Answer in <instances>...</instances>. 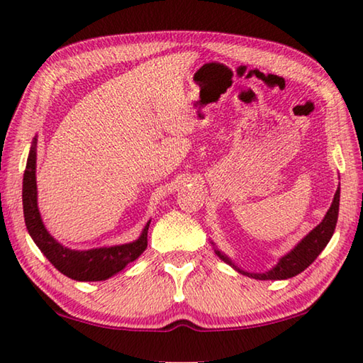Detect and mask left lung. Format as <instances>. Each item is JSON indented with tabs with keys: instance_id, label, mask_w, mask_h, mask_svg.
Here are the masks:
<instances>
[{
	"instance_id": "1",
	"label": "left lung",
	"mask_w": 363,
	"mask_h": 363,
	"mask_svg": "<svg viewBox=\"0 0 363 363\" xmlns=\"http://www.w3.org/2000/svg\"><path fill=\"white\" fill-rule=\"evenodd\" d=\"M338 209H340V187L337 190V194H335L333 203H332L330 209L327 211L324 220H322L319 225L306 236V238H303L301 242H298L294 250H291L287 255L282 257L278 265H276L273 269H269V272H267V273L242 272V269L236 268L225 255L219 252V250H216V254L219 255L223 262H227L228 265H232L233 268L238 269L240 273L246 274V276H252V278H255V279L276 281V279L294 278V276L301 273L303 269H306L309 265H311V263L318 259V255L322 252V250H324L327 242L330 241L332 235L335 232V227H337Z\"/></svg>"
}]
</instances>
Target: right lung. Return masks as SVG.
Wrapping results in <instances>:
<instances>
[{
    "mask_svg": "<svg viewBox=\"0 0 363 363\" xmlns=\"http://www.w3.org/2000/svg\"><path fill=\"white\" fill-rule=\"evenodd\" d=\"M36 140L33 143L23 173V216L28 233L58 272L76 281H104L136 260L147 247V230L133 242L90 250H71L52 238L44 228L36 203Z\"/></svg>",
    "mask_w": 363,
    "mask_h": 363,
    "instance_id": "1",
    "label": "right lung"
}]
</instances>
